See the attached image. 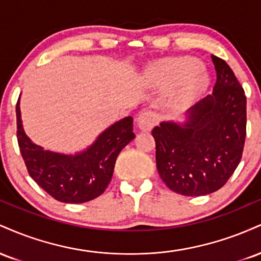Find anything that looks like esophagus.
<instances>
[{
    "label": "esophagus",
    "mask_w": 261,
    "mask_h": 261,
    "mask_svg": "<svg viewBox=\"0 0 261 261\" xmlns=\"http://www.w3.org/2000/svg\"><path fill=\"white\" fill-rule=\"evenodd\" d=\"M137 126L141 131H149L154 126L157 122V118H155L154 113L151 110H143L137 116Z\"/></svg>",
    "instance_id": "1"
}]
</instances>
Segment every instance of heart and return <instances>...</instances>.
Returning <instances> with one entry per match:
<instances>
[{
    "label": "heart",
    "mask_w": 261,
    "mask_h": 261,
    "mask_svg": "<svg viewBox=\"0 0 261 261\" xmlns=\"http://www.w3.org/2000/svg\"><path fill=\"white\" fill-rule=\"evenodd\" d=\"M202 65L194 58L169 59L154 68V77L162 86L179 85L175 100L179 104L189 103L201 94L208 85V79L201 71Z\"/></svg>",
    "instance_id": "1"
}]
</instances>
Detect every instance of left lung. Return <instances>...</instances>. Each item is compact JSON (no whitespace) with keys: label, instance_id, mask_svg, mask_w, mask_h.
<instances>
[{"label":"left lung","instance_id":"1","mask_svg":"<svg viewBox=\"0 0 261 261\" xmlns=\"http://www.w3.org/2000/svg\"><path fill=\"white\" fill-rule=\"evenodd\" d=\"M214 92L188 110L184 122L163 121L152 130L162 180L185 196L214 193L234 173L247 134V98L224 60L211 55Z\"/></svg>","mask_w":261,"mask_h":261}]
</instances>
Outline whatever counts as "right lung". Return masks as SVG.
<instances>
[{"label": "right lung", "mask_w": 261, "mask_h": 261, "mask_svg": "<svg viewBox=\"0 0 261 261\" xmlns=\"http://www.w3.org/2000/svg\"><path fill=\"white\" fill-rule=\"evenodd\" d=\"M17 140L32 179L58 201L82 203L104 193L112 180L119 153L135 139L133 118L121 119L104 130L93 145L76 154L51 152L35 145L27 136L16 106Z\"/></svg>", "instance_id": "add662e5"}]
</instances>
